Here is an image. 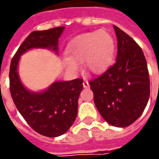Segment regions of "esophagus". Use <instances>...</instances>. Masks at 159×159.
<instances>
[{
	"instance_id": "esophagus-1",
	"label": "esophagus",
	"mask_w": 159,
	"mask_h": 159,
	"mask_svg": "<svg viewBox=\"0 0 159 159\" xmlns=\"http://www.w3.org/2000/svg\"><path fill=\"white\" fill-rule=\"evenodd\" d=\"M83 87H84L85 89H88V88H89V83L88 80H84V81H83Z\"/></svg>"
}]
</instances>
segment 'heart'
Here are the masks:
<instances>
[{
    "mask_svg": "<svg viewBox=\"0 0 159 159\" xmlns=\"http://www.w3.org/2000/svg\"><path fill=\"white\" fill-rule=\"evenodd\" d=\"M116 50L115 40L106 30H99L77 36L66 48L68 57L64 58L66 69L77 72L80 64L87 71L94 74L102 73L112 63Z\"/></svg>",
    "mask_w": 159,
    "mask_h": 159,
    "instance_id": "obj_1",
    "label": "heart"
}]
</instances>
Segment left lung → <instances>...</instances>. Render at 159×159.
Returning <instances> with one entry per match:
<instances>
[{
    "instance_id": "8db88e82",
    "label": "left lung",
    "mask_w": 159,
    "mask_h": 159,
    "mask_svg": "<svg viewBox=\"0 0 159 159\" xmlns=\"http://www.w3.org/2000/svg\"><path fill=\"white\" fill-rule=\"evenodd\" d=\"M113 27L118 40L116 63L89 84L102 117L110 125L125 127L142 115L148 103L149 70L139 45L118 26Z\"/></svg>"
}]
</instances>
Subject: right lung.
Instances as JSON below:
<instances>
[{
    "mask_svg": "<svg viewBox=\"0 0 159 159\" xmlns=\"http://www.w3.org/2000/svg\"><path fill=\"white\" fill-rule=\"evenodd\" d=\"M64 26L34 31L18 48L9 68V89L17 111L34 131L48 137H57L75 121L83 80L56 81L41 92L28 90L21 82L17 67L20 57L33 48L51 49L57 54L58 39Z\"/></svg>",
    "mask_w": 159,
    "mask_h": 159,
    "instance_id": "obj_1",
    "label": "right lung"
}]
</instances>
